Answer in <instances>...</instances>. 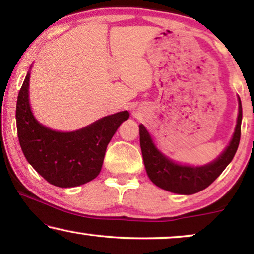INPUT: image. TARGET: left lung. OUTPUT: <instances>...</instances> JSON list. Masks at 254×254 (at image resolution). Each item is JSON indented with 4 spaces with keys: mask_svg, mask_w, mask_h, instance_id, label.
<instances>
[{
    "mask_svg": "<svg viewBox=\"0 0 254 254\" xmlns=\"http://www.w3.org/2000/svg\"><path fill=\"white\" fill-rule=\"evenodd\" d=\"M242 103L239 99V113L235 134L223 154L210 164L194 168L178 165L163 156L152 143L151 136L143 125H140V144L145 170L156 186L177 194H194L207 189L223 172L232 161L241 140Z\"/></svg>",
    "mask_w": 254,
    "mask_h": 254,
    "instance_id": "obj_1",
    "label": "left lung"
}]
</instances>
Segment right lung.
<instances>
[{"instance_id": "add662e5", "label": "right lung", "mask_w": 254, "mask_h": 254, "mask_svg": "<svg viewBox=\"0 0 254 254\" xmlns=\"http://www.w3.org/2000/svg\"><path fill=\"white\" fill-rule=\"evenodd\" d=\"M29 81L27 74L16 106L17 134L27 162L54 186L75 187L91 182L102 170L107 144L129 113L112 114L71 133L52 130L31 112Z\"/></svg>"}]
</instances>
